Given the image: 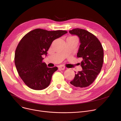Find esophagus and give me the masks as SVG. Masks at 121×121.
Masks as SVG:
<instances>
[{"label": "esophagus", "mask_w": 121, "mask_h": 121, "mask_svg": "<svg viewBox=\"0 0 121 121\" xmlns=\"http://www.w3.org/2000/svg\"><path fill=\"white\" fill-rule=\"evenodd\" d=\"M59 68H60V69H61V70H64L65 69V67H64V66H60L59 67Z\"/></svg>", "instance_id": "34e87169"}]
</instances>
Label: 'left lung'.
<instances>
[{
  "label": "left lung",
  "mask_w": 121,
  "mask_h": 121,
  "mask_svg": "<svg viewBox=\"0 0 121 121\" xmlns=\"http://www.w3.org/2000/svg\"><path fill=\"white\" fill-rule=\"evenodd\" d=\"M69 33L79 38L80 45L77 57L82 58L80 63L82 70L75 74L70 83L77 87H86L91 85L101 71L103 49L96 36L85 30L77 28L69 30Z\"/></svg>",
  "instance_id": "obj_1"
}]
</instances>
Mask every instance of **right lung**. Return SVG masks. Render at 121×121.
<instances>
[{
	"label": "right lung",
	"instance_id": "right-lung-1",
	"mask_svg": "<svg viewBox=\"0 0 121 121\" xmlns=\"http://www.w3.org/2000/svg\"><path fill=\"white\" fill-rule=\"evenodd\" d=\"M67 33L65 30L48 31L36 29L30 31L20 40L15 53V64L20 78L30 88L42 90L51 82L58 68H48L43 56L54 40Z\"/></svg>",
	"mask_w": 121,
	"mask_h": 121
}]
</instances>
